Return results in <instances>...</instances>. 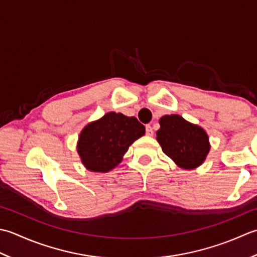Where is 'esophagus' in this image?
<instances>
[{
	"mask_svg": "<svg viewBox=\"0 0 257 257\" xmlns=\"http://www.w3.org/2000/svg\"><path fill=\"white\" fill-rule=\"evenodd\" d=\"M146 135L148 136L153 135V128H152L151 125H146Z\"/></svg>",
	"mask_w": 257,
	"mask_h": 257,
	"instance_id": "1",
	"label": "esophagus"
}]
</instances>
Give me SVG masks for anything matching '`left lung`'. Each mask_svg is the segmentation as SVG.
Here are the masks:
<instances>
[{
	"instance_id": "8db88e82",
	"label": "left lung",
	"mask_w": 257,
	"mask_h": 257,
	"mask_svg": "<svg viewBox=\"0 0 257 257\" xmlns=\"http://www.w3.org/2000/svg\"><path fill=\"white\" fill-rule=\"evenodd\" d=\"M160 125L156 140L177 166L194 170L203 164L211 149L205 131L176 114L162 116Z\"/></svg>"
}]
</instances>
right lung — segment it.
I'll return each mask as SVG.
<instances>
[{
    "instance_id": "right-lung-1",
    "label": "right lung",
    "mask_w": 257,
    "mask_h": 257,
    "mask_svg": "<svg viewBox=\"0 0 257 257\" xmlns=\"http://www.w3.org/2000/svg\"><path fill=\"white\" fill-rule=\"evenodd\" d=\"M144 134V125L136 117L108 112L82 130L77 153L88 171L106 173L121 163L130 145Z\"/></svg>"
}]
</instances>
